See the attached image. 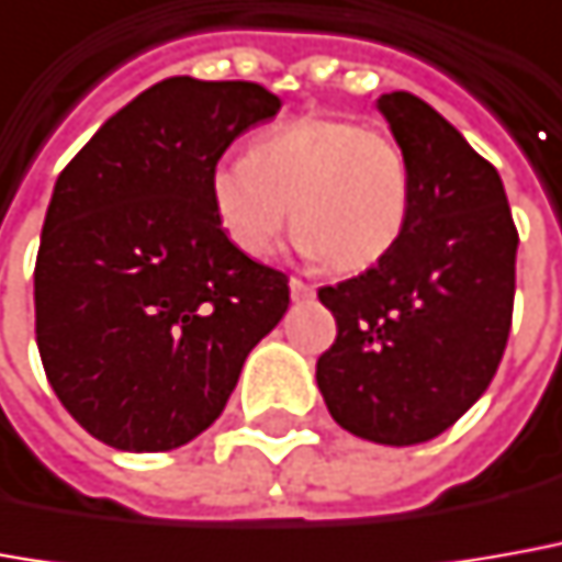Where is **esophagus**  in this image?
Instances as JSON below:
<instances>
[{"instance_id":"esophagus-1","label":"esophagus","mask_w":562,"mask_h":562,"mask_svg":"<svg viewBox=\"0 0 562 562\" xmlns=\"http://www.w3.org/2000/svg\"><path fill=\"white\" fill-rule=\"evenodd\" d=\"M289 292H292V301H304V297H313V285L292 277V280H289Z\"/></svg>"}]
</instances>
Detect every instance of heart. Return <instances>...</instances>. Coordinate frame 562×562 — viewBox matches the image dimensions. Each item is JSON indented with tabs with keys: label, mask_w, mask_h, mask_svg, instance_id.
Listing matches in <instances>:
<instances>
[{
	"label": "heart",
	"mask_w": 562,
	"mask_h": 562,
	"mask_svg": "<svg viewBox=\"0 0 562 562\" xmlns=\"http://www.w3.org/2000/svg\"><path fill=\"white\" fill-rule=\"evenodd\" d=\"M409 156L381 128L301 116L224 156L209 171L221 231L249 258H270L292 224L304 251L335 270H366L400 243L412 215Z\"/></svg>",
	"instance_id": "obj_1"
}]
</instances>
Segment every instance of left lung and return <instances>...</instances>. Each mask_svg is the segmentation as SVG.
<instances>
[{"label": "left lung", "mask_w": 562, "mask_h": 562, "mask_svg": "<svg viewBox=\"0 0 562 562\" xmlns=\"http://www.w3.org/2000/svg\"><path fill=\"white\" fill-rule=\"evenodd\" d=\"M409 156L412 215L400 243L353 280L319 289L335 345L316 360L331 418L353 437H440L490 387L514 313L517 227L498 171L409 91L378 98Z\"/></svg>", "instance_id": "obj_1"}]
</instances>
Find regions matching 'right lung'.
Wrapping results in <instances>:
<instances>
[{"label":"right lung","instance_id":"obj_1","mask_svg":"<svg viewBox=\"0 0 562 562\" xmlns=\"http://www.w3.org/2000/svg\"><path fill=\"white\" fill-rule=\"evenodd\" d=\"M258 82L171 76L140 91L60 171L33 273L36 345L94 440L169 452L231 400L289 311V280L217 224L209 171L280 113Z\"/></svg>","mask_w":562,"mask_h":562}]
</instances>
